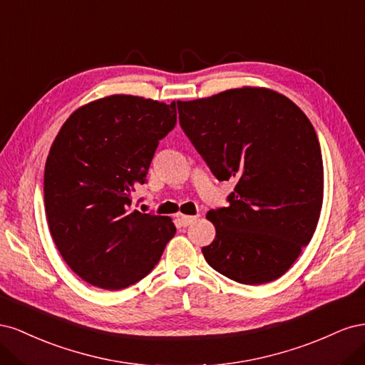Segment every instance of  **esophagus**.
Listing matches in <instances>:
<instances>
[{
  "label": "esophagus",
  "mask_w": 365,
  "mask_h": 365,
  "mask_svg": "<svg viewBox=\"0 0 365 365\" xmlns=\"http://www.w3.org/2000/svg\"><path fill=\"white\" fill-rule=\"evenodd\" d=\"M196 219H197V216H187V215H180V220H181V225H182V227H189V225H192Z\"/></svg>",
  "instance_id": "obj_1"
}]
</instances>
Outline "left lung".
<instances>
[{
    "label": "left lung",
    "instance_id": "obj_1",
    "mask_svg": "<svg viewBox=\"0 0 365 365\" xmlns=\"http://www.w3.org/2000/svg\"><path fill=\"white\" fill-rule=\"evenodd\" d=\"M176 106L210 170L237 182L228 207L207 213L216 228L202 248L207 263L244 284L282 277L311 242L323 205V157L312 123L268 88H235Z\"/></svg>",
    "mask_w": 365,
    "mask_h": 365
}]
</instances>
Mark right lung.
<instances>
[{
	"instance_id": "right-lung-1",
	"label": "right lung",
	"mask_w": 365,
	"mask_h": 365,
	"mask_svg": "<svg viewBox=\"0 0 365 365\" xmlns=\"http://www.w3.org/2000/svg\"><path fill=\"white\" fill-rule=\"evenodd\" d=\"M176 125L175 102L98 98L68 117L43 172V204L61 256L82 280L123 289L158 263L176 228L169 216L132 208L150 161Z\"/></svg>"
}]
</instances>
